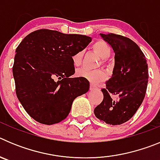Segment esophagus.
I'll list each match as a JSON object with an SVG mask.
<instances>
[{
  "label": "esophagus",
  "instance_id": "1",
  "mask_svg": "<svg viewBox=\"0 0 160 160\" xmlns=\"http://www.w3.org/2000/svg\"><path fill=\"white\" fill-rule=\"evenodd\" d=\"M97 89H98V87H96V86H94V85H93V84L90 85V90H97Z\"/></svg>",
  "mask_w": 160,
  "mask_h": 160
}]
</instances>
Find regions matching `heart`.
I'll return each mask as SVG.
<instances>
[{"instance_id": "b5f03b06", "label": "heart", "mask_w": 160, "mask_h": 160, "mask_svg": "<svg viewBox=\"0 0 160 160\" xmlns=\"http://www.w3.org/2000/svg\"><path fill=\"white\" fill-rule=\"evenodd\" d=\"M92 49L102 59H103V62L107 58L110 57L111 53V49L107 42L103 41H98L94 42L92 46ZM83 52L78 51L72 56V62L73 66L78 67L81 65L82 61ZM77 76L84 78L87 79L93 84H98L106 79V73L102 70H95V71H90L86 69H81L77 71Z\"/></svg>"}]
</instances>
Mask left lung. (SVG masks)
Listing matches in <instances>:
<instances>
[{"label":"left lung","instance_id":"obj_1","mask_svg":"<svg viewBox=\"0 0 160 160\" xmlns=\"http://www.w3.org/2000/svg\"><path fill=\"white\" fill-rule=\"evenodd\" d=\"M100 35L115 53L114 67L106 87L102 89V102L94 113L102 122L120 125L132 118L143 101L148 82V64L140 48L130 38L114 33Z\"/></svg>","mask_w":160,"mask_h":160}]
</instances>
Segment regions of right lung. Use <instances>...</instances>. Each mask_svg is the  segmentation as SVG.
<instances>
[{
    "mask_svg": "<svg viewBox=\"0 0 160 160\" xmlns=\"http://www.w3.org/2000/svg\"><path fill=\"white\" fill-rule=\"evenodd\" d=\"M91 38L38 29L24 38L12 66L16 94L25 111L37 122L52 125L64 120L76 98L90 82L75 73L72 56L87 47Z\"/></svg>",
    "mask_w": 160,
    "mask_h": 160,
    "instance_id": "add662e5",
    "label": "right lung"
}]
</instances>
